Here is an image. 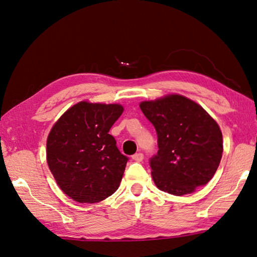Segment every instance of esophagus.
<instances>
[{"mask_svg": "<svg viewBox=\"0 0 257 257\" xmlns=\"http://www.w3.org/2000/svg\"><path fill=\"white\" fill-rule=\"evenodd\" d=\"M133 159L135 160V162H138V163H140V162H143V159H144V155H143L142 153L135 154V155L133 156Z\"/></svg>", "mask_w": 257, "mask_h": 257, "instance_id": "esophagus-1", "label": "esophagus"}]
</instances>
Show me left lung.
Instances as JSON below:
<instances>
[{
    "label": "left lung",
    "instance_id": "1",
    "mask_svg": "<svg viewBox=\"0 0 257 257\" xmlns=\"http://www.w3.org/2000/svg\"><path fill=\"white\" fill-rule=\"evenodd\" d=\"M157 132L158 153L150 159L158 189L175 196L207 184L223 154V135L206 110L182 94L170 93L139 103Z\"/></svg>",
    "mask_w": 257,
    "mask_h": 257
}]
</instances>
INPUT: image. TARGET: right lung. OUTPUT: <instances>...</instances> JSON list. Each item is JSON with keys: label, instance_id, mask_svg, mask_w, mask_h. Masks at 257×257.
Segmentation results:
<instances>
[{"label": "right lung", "instance_id": "1", "mask_svg": "<svg viewBox=\"0 0 257 257\" xmlns=\"http://www.w3.org/2000/svg\"><path fill=\"white\" fill-rule=\"evenodd\" d=\"M119 103L80 101L60 117L47 139V163L62 192L94 204L118 189L128 158L109 135L121 113Z\"/></svg>", "mask_w": 257, "mask_h": 257}]
</instances>
